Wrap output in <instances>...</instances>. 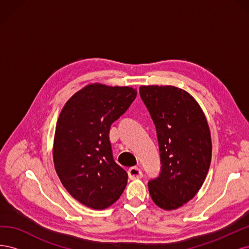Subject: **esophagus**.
<instances>
[{
    "label": "esophagus",
    "instance_id": "34e87169",
    "mask_svg": "<svg viewBox=\"0 0 249 249\" xmlns=\"http://www.w3.org/2000/svg\"><path fill=\"white\" fill-rule=\"evenodd\" d=\"M127 173H129V178L131 179H137L142 178V171L139 167H131L129 170H127Z\"/></svg>",
    "mask_w": 249,
    "mask_h": 249
}]
</instances>
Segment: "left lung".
<instances>
[{
  "instance_id": "8db88e82",
  "label": "left lung",
  "mask_w": 249,
  "mask_h": 249,
  "mask_svg": "<svg viewBox=\"0 0 249 249\" xmlns=\"http://www.w3.org/2000/svg\"><path fill=\"white\" fill-rule=\"evenodd\" d=\"M140 97L156 126L161 171L148 182L158 207L176 210L205 182L212 158L209 124L198 103L175 86H141Z\"/></svg>"
}]
</instances>
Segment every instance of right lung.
<instances>
[{"instance_id": "obj_1", "label": "right lung", "mask_w": 249, "mask_h": 249, "mask_svg": "<svg viewBox=\"0 0 249 249\" xmlns=\"http://www.w3.org/2000/svg\"><path fill=\"white\" fill-rule=\"evenodd\" d=\"M136 95L129 86L96 83L74 93L60 113L53 147L55 169L82 205L104 210L124 190L127 173L113 159L109 132Z\"/></svg>"}]
</instances>
